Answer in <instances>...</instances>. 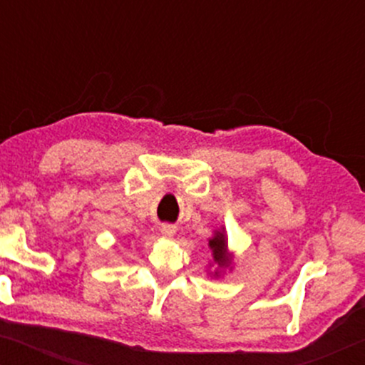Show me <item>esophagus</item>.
<instances>
[{"label":"esophagus","instance_id":"obj_1","mask_svg":"<svg viewBox=\"0 0 365 365\" xmlns=\"http://www.w3.org/2000/svg\"><path fill=\"white\" fill-rule=\"evenodd\" d=\"M175 232H177V226H175V225H170V223L161 225V233L165 237H173Z\"/></svg>","mask_w":365,"mask_h":365}]
</instances>
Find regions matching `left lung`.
Listing matches in <instances>:
<instances>
[{
    "mask_svg": "<svg viewBox=\"0 0 365 365\" xmlns=\"http://www.w3.org/2000/svg\"><path fill=\"white\" fill-rule=\"evenodd\" d=\"M209 247L212 249V255H215V261L217 264H228V257H226V242L223 233H217L215 238L209 240Z\"/></svg>",
    "mask_w": 365,
    "mask_h": 365,
    "instance_id": "left-lung-1",
    "label": "left lung"
}]
</instances>
